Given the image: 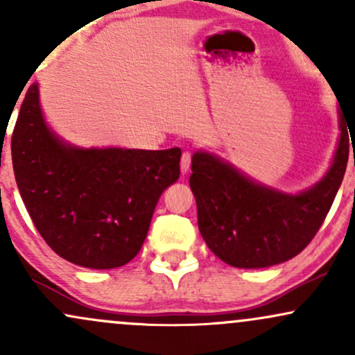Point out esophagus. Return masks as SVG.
Instances as JSON below:
<instances>
[{
	"label": "esophagus",
	"instance_id": "obj_1",
	"mask_svg": "<svg viewBox=\"0 0 355 355\" xmlns=\"http://www.w3.org/2000/svg\"><path fill=\"white\" fill-rule=\"evenodd\" d=\"M190 165H191V153L190 152H183L182 158H180V170H182L183 175L189 173Z\"/></svg>",
	"mask_w": 355,
	"mask_h": 355
}]
</instances>
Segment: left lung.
Masks as SVG:
<instances>
[{"label": "left lung", "mask_w": 355, "mask_h": 355, "mask_svg": "<svg viewBox=\"0 0 355 355\" xmlns=\"http://www.w3.org/2000/svg\"><path fill=\"white\" fill-rule=\"evenodd\" d=\"M339 107L340 133L331 166L305 190L292 193L274 189L218 155L207 150L193 153L190 189L197 202L198 230L220 260L237 268H263L287 262L309 245L347 168L352 133Z\"/></svg>", "instance_id": "left-lung-1"}]
</instances>
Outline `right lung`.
<instances>
[{
    "instance_id": "obj_1",
    "label": "right lung",
    "mask_w": 355,
    "mask_h": 355,
    "mask_svg": "<svg viewBox=\"0 0 355 355\" xmlns=\"http://www.w3.org/2000/svg\"><path fill=\"white\" fill-rule=\"evenodd\" d=\"M11 157L19 195L44 242L75 266L105 270L140 252L162 193L180 177L182 150L73 145L46 123L33 83Z\"/></svg>"
}]
</instances>
